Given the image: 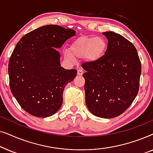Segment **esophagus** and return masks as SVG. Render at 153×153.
Here are the masks:
<instances>
[{
  "label": "esophagus",
  "mask_w": 153,
  "mask_h": 153,
  "mask_svg": "<svg viewBox=\"0 0 153 153\" xmlns=\"http://www.w3.org/2000/svg\"><path fill=\"white\" fill-rule=\"evenodd\" d=\"M83 74V71L82 70H81V69H79L78 70H77V74L78 75H82Z\"/></svg>",
  "instance_id": "esophagus-1"
}]
</instances>
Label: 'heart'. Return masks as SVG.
<instances>
[{"label":"heart","instance_id":"1","mask_svg":"<svg viewBox=\"0 0 153 153\" xmlns=\"http://www.w3.org/2000/svg\"><path fill=\"white\" fill-rule=\"evenodd\" d=\"M105 43L98 37H81L76 39L72 46V51L65 50V56L69 60H74L75 57L86 56L88 59L93 60L100 58L103 53Z\"/></svg>","mask_w":153,"mask_h":153}]
</instances>
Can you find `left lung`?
<instances>
[{"label":"left lung","mask_w":153,"mask_h":153,"mask_svg":"<svg viewBox=\"0 0 153 153\" xmlns=\"http://www.w3.org/2000/svg\"><path fill=\"white\" fill-rule=\"evenodd\" d=\"M105 53L83 62L85 104L95 116L112 118L129 107L139 89L141 65L134 46L122 35L104 32Z\"/></svg>","instance_id":"8db88e82"}]
</instances>
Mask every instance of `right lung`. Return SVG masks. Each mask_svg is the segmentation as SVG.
Listing matches in <instances>:
<instances>
[{
  "label": "right lung",
  "mask_w": 153,
  "mask_h": 153,
  "mask_svg": "<svg viewBox=\"0 0 153 153\" xmlns=\"http://www.w3.org/2000/svg\"><path fill=\"white\" fill-rule=\"evenodd\" d=\"M75 31L47 25L23 36L8 64L10 87L23 109L33 116L49 117L62 104V92L76 76V70L60 67V48Z\"/></svg>",
  "instance_id": "obj_1"
}]
</instances>
